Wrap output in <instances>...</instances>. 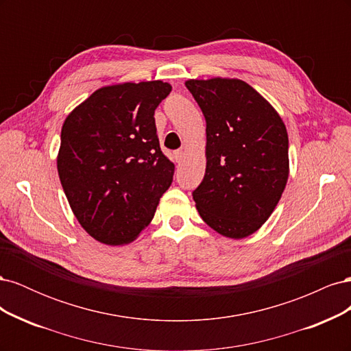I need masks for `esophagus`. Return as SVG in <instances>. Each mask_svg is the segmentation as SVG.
Returning <instances> with one entry per match:
<instances>
[{
  "mask_svg": "<svg viewBox=\"0 0 351 351\" xmlns=\"http://www.w3.org/2000/svg\"><path fill=\"white\" fill-rule=\"evenodd\" d=\"M183 158H184V152H183V151H176V152H174V159H176L177 164L182 162Z\"/></svg>",
  "mask_w": 351,
  "mask_h": 351,
  "instance_id": "obj_1",
  "label": "esophagus"
}]
</instances>
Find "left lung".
<instances>
[{
	"label": "left lung",
	"mask_w": 351,
	"mask_h": 351,
	"mask_svg": "<svg viewBox=\"0 0 351 351\" xmlns=\"http://www.w3.org/2000/svg\"><path fill=\"white\" fill-rule=\"evenodd\" d=\"M206 120V171L193 190L199 215L230 239L269 218L289 178V134L281 117L239 79L187 80Z\"/></svg>",
	"instance_id": "obj_1"
}]
</instances>
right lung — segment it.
I'll return each instance as SVG.
<instances>
[{"mask_svg": "<svg viewBox=\"0 0 351 351\" xmlns=\"http://www.w3.org/2000/svg\"><path fill=\"white\" fill-rule=\"evenodd\" d=\"M169 92L161 80L102 88L62 124L61 186L95 240L111 246L134 240L171 186L176 167L161 151L154 117Z\"/></svg>", "mask_w": 351, "mask_h": 351, "instance_id": "obj_1", "label": "right lung"}]
</instances>
